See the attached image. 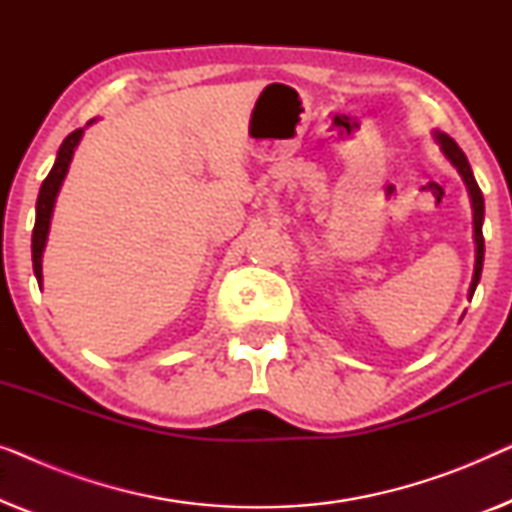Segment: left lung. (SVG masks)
I'll list each match as a JSON object with an SVG mask.
<instances>
[{"label": "left lung", "mask_w": 512, "mask_h": 512, "mask_svg": "<svg viewBox=\"0 0 512 512\" xmlns=\"http://www.w3.org/2000/svg\"><path fill=\"white\" fill-rule=\"evenodd\" d=\"M436 142L440 144V151L445 153V158L457 167V172L464 179V184L468 188V195H471V207H473V240H475V268H473V279H471V289H468V298H473L475 286L480 282L482 275V261H485V237H482V221H485V200H482V191L478 186V181L473 177L471 165H468V158L464 156V151L459 149V144L454 142L452 137H447L445 132H433Z\"/></svg>", "instance_id": "8db88e82"}]
</instances>
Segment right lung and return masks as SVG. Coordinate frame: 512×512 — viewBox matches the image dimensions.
Segmentation results:
<instances>
[{"label": "right lung", "instance_id": "add662e5", "mask_svg": "<svg viewBox=\"0 0 512 512\" xmlns=\"http://www.w3.org/2000/svg\"><path fill=\"white\" fill-rule=\"evenodd\" d=\"M90 123H93V121H90ZM81 137H83L81 128L74 130L72 135L65 137V142L60 144L55 165L51 167V172H48V177L44 179V184H41V188H39L37 221H34V230H32V265H34V277H37V282H39V289H41V282H44V275H41V256H44V249H46L48 228H51L55 198H58L62 181H65V177H67L69 163H72L74 149L79 146Z\"/></svg>", "mask_w": 512, "mask_h": 512}]
</instances>
